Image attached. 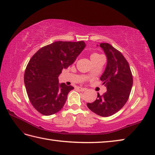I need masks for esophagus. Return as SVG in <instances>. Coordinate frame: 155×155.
Here are the masks:
<instances>
[{
  "mask_svg": "<svg viewBox=\"0 0 155 155\" xmlns=\"http://www.w3.org/2000/svg\"><path fill=\"white\" fill-rule=\"evenodd\" d=\"M77 89L78 91H81V92H84V91H87L86 88H83V87H78Z\"/></svg>",
  "mask_w": 155,
  "mask_h": 155,
  "instance_id": "1",
  "label": "esophagus"
}]
</instances>
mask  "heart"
I'll return each instance as SVG.
<instances>
[{
	"mask_svg": "<svg viewBox=\"0 0 155 155\" xmlns=\"http://www.w3.org/2000/svg\"><path fill=\"white\" fill-rule=\"evenodd\" d=\"M99 56H100L99 54H97V53H93L91 55L90 58H91V60H93V59H95V58H97Z\"/></svg>",
	"mask_w": 155,
	"mask_h": 155,
	"instance_id": "obj_1",
	"label": "heart"
}]
</instances>
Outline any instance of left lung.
Wrapping results in <instances>:
<instances>
[{
    "label": "left lung",
    "mask_w": 155,
    "mask_h": 155,
    "mask_svg": "<svg viewBox=\"0 0 155 155\" xmlns=\"http://www.w3.org/2000/svg\"><path fill=\"white\" fill-rule=\"evenodd\" d=\"M107 57V66L100 80L107 87L103 95L88 103L87 107L102 117L111 116L122 109L131 92L133 78L130 65L123 54L107 43L100 44Z\"/></svg>",
    "instance_id": "1"
}]
</instances>
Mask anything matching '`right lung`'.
<instances>
[{
	"instance_id": "1",
	"label": "right lung",
	"mask_w": 155,
	"mask_h": 155,
	"mask_svg": "<svg viewBox=\"0 0 155 155\" xmlns=\"http://www.w3.org/2000/svg\"><path fill=\"white\" fill-rule=\"evenodd\" d=\"M83 41H58L39 49L27 64L24 83L29 101L44 116L58 112L64 105L72 86L59 83L64 68L74 63L85 48Z\"/></svg>"
}]
</instances>
